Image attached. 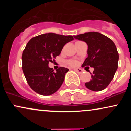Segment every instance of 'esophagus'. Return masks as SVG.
<instances>
[{
	"mask_svg": "<svg viewBox=\"0 0 131 131\" xmlns=\"http://www.w3.org/2000/svg\"><path fill=\"white\" fill-rule=\"evenodd\" d=\"M74 71H75L78 74H81L82 73V70L80 69V68H75V69H74Z\"/></svg>",
	"mask_w": 131,
	"mask_h": 131,
	"instance_id": "34e87169",
	"label": "esophagus"
}]
</instances>
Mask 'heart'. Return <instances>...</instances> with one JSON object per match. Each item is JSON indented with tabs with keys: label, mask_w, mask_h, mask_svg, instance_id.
<instances>
[{
	"label": "heart",
	"mask_w": 131,
	"mask_h": 131,
	"mask_svg": "<svg viewBox=\"0 0 131 131\" xmlns=\"http://www.w3.org/2000/svg\"><path fill=\"white\" fill-rule=\"evenodd\" d=\"M67 63H68L69 65L72 66V67H75V66L77 65V64H78V63L76 61H73V60L68 61Z\"/></svg>",
	"instance_id": "obj_1"
}]
</instances>
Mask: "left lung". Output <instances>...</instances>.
<instances>
[{
    "label": "left lung",
    "mask_w": 131,
    "mask_h": 131,
    "mask_svg": "<svg viewBox=\"0 0 131 131\" xmlns=\"http://www.w3.org/2000/svg\"><path fill=\"white\" fill-rule=\"evenodd\" d=\"M88 45V58L82 66L94 68L91 79L85 83L88 89L100 91L108 87L118 68L119 59L117 47L110 39L98 32H88L75 36Z\"/></svg>",
    "instance_id": "8db88e82"
}]
</instances>
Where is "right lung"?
I'll list each match as a JSON object with an SVG mask.
<instances>
[{
	"label": "right lung",
	"mask_w": 131,
	"mask_h": 131,
	"mask_svg": "<svg viewBox=\"0 0 131 131\" xmlns=\"http://www.w3.org/2000/svg\"><path fill=\"white\" fill-rule=\"evenodd\" d=\"M73 40L72 35L48 33L28 42L22 54V69L28 85L37 93L49 96L61 86L69 70L60 67L54 72L48 64L60 54L66 43Z\"/></svg>",
	"instance_id": "add662e5"
}]
</instances>
